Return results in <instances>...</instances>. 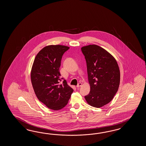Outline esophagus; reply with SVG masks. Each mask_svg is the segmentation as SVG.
<instances>
[{"instance_id": "1", "label": "esophagus", "mask_w": 146, "mask_h": 146, "mask_svg": "<svg viewBox=\"0 0 146 146\" xmlns=\"http://www.w3.org/2000/svg\"><path fill=\"white\" fill-rule=\"evenodd\" d=\"M82 86V84L81 83V82H80V83H79V84H78L77 86V88H79V87H81Z\"/></svg>"}]
</instances>
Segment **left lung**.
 Here are the masks:
<instances>
[{"mask_svg":"<svg viewBox=\"0 0 146 146\" xmlns=\"http://www.w3.org/2000/svg\"><path fill=\"white\" fill-rule=\"evenodd\" d=\"M81 51L87 62L89 94L84 96L87 103L101 108L110 102L117 92L120 72L114 57L101 47L89 45Z\"/></svg>","mask_w":146,"mask_h":146,"instance_id":"8db88e82","label":"left lung"}]
</instances>
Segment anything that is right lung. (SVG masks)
<instances>
[{
  "instance_id": "right-lung-1",
  "label": "right lung",
  "mask_w": 146,
  "mask_h": 146,
  "mask_svg": "<svg viewBox=\"0 0 146 146\" xmlns=\"http://www.w3.org/2000/svg\"><path fill=\"white\" fill-rule=\"evenodd\" d=\"M69 48L60 45L44 47L32 67L31 82L37 99L54 110L64 108L74 91L59 72L62 55Z\"/></svg>"
}]
</instances>
